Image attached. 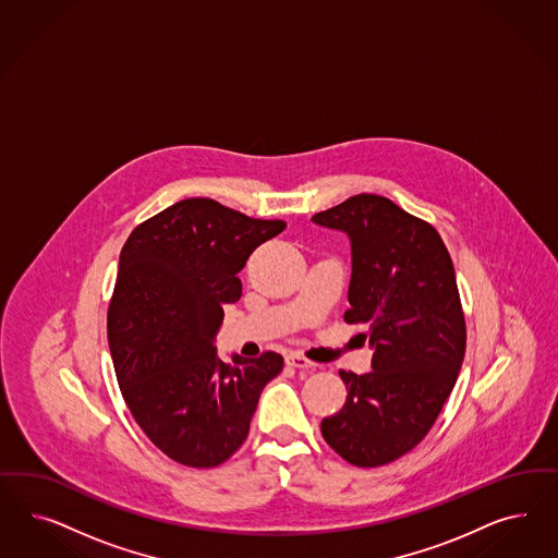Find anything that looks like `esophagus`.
I'll return each instance as SVG.
<instances>
[{
    "instance_id": "esophagus-1",
    "label": "esophagus",
    "mask_w": 558,
    "mask_h": 558,
    "mask_svg": "<svg viewBox=\"0 0 558 558\" xmlns=\"http://www.w3.org/2000/svg\"><path fill=\"white\" fill-rule=\"evenodd\" d=\"M286 363H288L289 367H298V369H310V367H314V363L307 361L306 357L300 355V353H288V355H286Z\"/></svg>"
}]
</instances>
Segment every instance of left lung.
Listing matches in <instances>:
<instances>
[{"mask_svg": "<svg viewBox=\"0 0 558 558\" xmlns=\"http://www.w3.org/2000/svg\"><path fill=\"white\" fill-rule=\"evenodd\" d=\"M351 240L344 323L367 324L372 372H339L344 407L320 425L326 444L360 468L413 450L441 413L466 351L450 252L432 223L390 198L355 195L312 217Z\"/></svg>", "mask_w": 558, "mask_h": 558, "instance_id": "1", "label": "left lung"}]
</instances>
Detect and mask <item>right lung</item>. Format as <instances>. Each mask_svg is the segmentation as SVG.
Listing matches in <instances>:
<instances>
[{"label": "right lung", "mask_w": 558, "mask_h": 558, "mask_svg": "<svg viewBox=\"0 0 558 558\" xmlns=\"http://www.w3.org/2000/svg\"><path fill=\"white\" fill-rule=\"evenodd\" d=\"M286 230L214 198H184L126 238L108 306V347L121 395L149 441L174 462L214 468L248 437L263 388L283 369L267 351L217 357L223 306L242 295L238 272Z\"/></svg>", "instance_id": "obj_1"}]
</instances>
